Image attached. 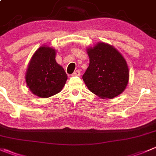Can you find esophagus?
Listing matches in <instances>:
<instances>
[{"mask_svg":"<svg viewBox=\"0 0 156 156\" xmlns=\"http://www.w3.org/2000/svg\"><path fill=\"white\" fill-rule=\"evenodd\" d=\"M80 75H81V72H80V71L76 70L73 72V74H72V76H80Z\"/></svg>","mask_w":156,"mask_h":156,"instance_id":"1","label":"esophagus"}]
</instances>
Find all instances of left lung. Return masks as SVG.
<instances>
[{
	"mask_svg": "<svg viewBox=\"0 0 156 156\" xmlns=\"http://www.w3.org/2000/svg\"><path fill=\"white\" fill-rule=\"evenodd\" d=\"M90 59L82 78L87 88L102 99H112L126 88L129 69L123 55L113 46L99 43L87 48Z\"/></svg>",
	"mask_w": 156,
	"mask_h": 156,
	"instance_id": "obj_1",
	"label": "left lung"
}]
</instances>
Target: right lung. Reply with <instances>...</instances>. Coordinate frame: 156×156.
Returning <instances> with one entry per match:
<instances>
[{
    "mask_svg": "<svg viewBox=\"0 0 156 156\" xmlns=\"http://www.w3.org/2000/svg\"><path fill=\"white\" fill-rule=\"evenodd\" d=\"M26 82L33 94L46 98L58 94L68 76L55 61V50L43 46L35 52L28 65Z\"/></svg>",
    "mask_w": 156,
    "mask_h": 156,
    "instance_id": "right-lung-1",
    "label": "right lung"
}]
</instances>
